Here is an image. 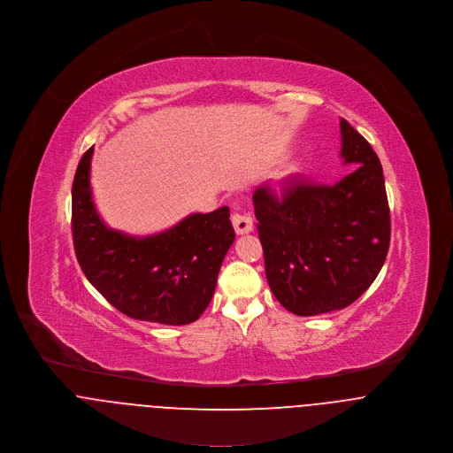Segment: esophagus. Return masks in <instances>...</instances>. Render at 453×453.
Segmentation results:
<instances>
[{
  "instance_id": "obj_1",
  "label": "esophagus",
  "mask_w": 453,
  "mask_h": 453,
  "mask_svg": "<svg viewBox=\"0 0 453 453\" xmlns=\"http://www.w3.org/2000/svg\"><path fill=\"white\" fill-rule=\"evenodd\" d=\"M233 226L238 234H247L254 229V220L249 213H233Z\"/></svg>"
}]
</instances>
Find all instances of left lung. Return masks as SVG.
<instances>
[{"instance_id": "1", "label": "left lung", "mask_w": 453, "mask_h": 453, "mask_svg": "<svg viewBox=\"0 0 453 453\" xmlns=\"http://www.w3.org/2000/svg\"><path fill=\"white\" fill-rule=\"evenodd\" d=\"M342 157L356 170L333 185L294 179L254 192L266 278L283 308L313 317L347 308L369 288L390 243V211L378 156L345 119Z\"/></svg>"}]
</instances>
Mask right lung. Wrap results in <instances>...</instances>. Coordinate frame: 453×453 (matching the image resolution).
I'll return each mask as SVG.
<instances>
[{"label": "right lung", "instance_id": "add662e5", "mask_svg": "<svg viewBox=\"0 0 453 453\" xmlns=\"http://www.w3.org/2000/svg\"><path fill=\"white\" fill-rule=\"evenodd\" d=\"M91 147L72 187V233L79 265L96 290L124 315L168 326L201 317L234 242L229 208L192 213L172 229L129 236L106 227L91 190Z\"/></svg>", "mask_w": 453, "mask_h": 453}]
</instances>
